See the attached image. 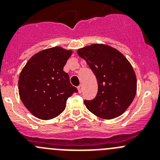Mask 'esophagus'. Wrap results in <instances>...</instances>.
<instances>
[{"label":"esophagus","instance_id":"1","mask_svg":"<svg viewBox=\"0 0 160 160\" xmlns=\"http://www.w3.org/2000/svg\"><path fill=\"white\" fill-rule=\"evenodd\" d=\"M77 90H78V92L80 93H82V90H83V87H82V85H80V86L77 88Z\"/></svg>","mask_w":160,"mask_h":160}]
</instances>
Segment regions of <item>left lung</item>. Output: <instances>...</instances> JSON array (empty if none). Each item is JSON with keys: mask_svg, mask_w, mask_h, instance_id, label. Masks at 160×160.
<instances>
[{"mask_svg": "<svg viewBox=\"0 0 160 160\" xmlns=\"http://www.w3.org/2000/svg\"><path fill=\"white\" fill-rule=\"evenodd\" d=\"M96 76L98 92L87 108L98 117L112 119L127 110L135 98L137 80L133 67L122 52L110 46L92 44L77 50Z\"/></svg>", "mask_w": 160, "mask_h": 160, "instance_id": "obj_1", "label": "left lung"}]
</instances>
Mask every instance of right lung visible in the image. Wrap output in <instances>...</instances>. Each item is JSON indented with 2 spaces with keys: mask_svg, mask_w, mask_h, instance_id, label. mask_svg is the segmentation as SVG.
I'll use <instances>...</instances> for the list:
<instances>
[{
  "mask_svg": "<svg viewBox=\"0 0 160 160\" xmlns=\"http://www.w3.org/2000/svg\"><path fill=\"white\" fill-rule=\"evenodd\" d=\"M72 50L59 46L38 52L31 57L19 76V96L35 117L49 120L61 114L77 89L63 71Z\"/></svg>",
  "mask_w": 160,
  "mask_h": 160,
  "instance_id": "obj_1",
  "label": "right lung"
}]
</instances>
